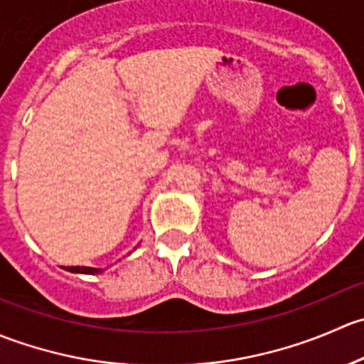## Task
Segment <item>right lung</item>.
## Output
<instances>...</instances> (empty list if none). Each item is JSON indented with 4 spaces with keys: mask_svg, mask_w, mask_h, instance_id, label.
Here are the masks:
<instances>
[{
    "mask_svg": "<svg viewBox=\"0 0 364 364\" xmlns=\"http://www.w3.org/2000/svg\"><path fill=\"white\" fill-rule=\"evenodd\" d=\"M65 269L70 271V273H80V274H98L104 271L100 269V267H87V266H70V267H65Z\"/></svg>",
    "mask_w": 364,
    "mask_h": 364,
    "instance_id": "obj_1",
    "label": "right lung"
}]
</instances>
